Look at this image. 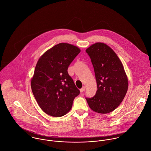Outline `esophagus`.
Listing matches in <instances>:
<instances>
[{
    "instance_id": "34e87169",
    "label": "esophagus",
    "mask_w": 151,
    "mask_h": 151,
    "mask_svg": "<svg viewBox=\"0 0 151 151\" xmlns=\"http://www.w3.org/2000/svg\"><path fill=\"white\" fill-rule=\"evenodd\" d=\"M85 86H83V87L80 89V92H81V93H82L83 92L85 91Z\"/></svg>"
}]
</instances>
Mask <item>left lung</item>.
Listing matches in <instances>:
<instances>
[{
    "label": "left lung",
    "instance_id": "8db88e82",
    "mask_svg": "<svg viewBox=\"0 0 151 151\" xmlns=\"http://www.w3.org/2000/svg\"><path fill=\"white\" fill-rule=\"evenodd\" d=\"M86 52L91 59L97 83L95 95L86 99L93 111L109 113L122 102L128 91L124 66L115 52L105 43H96Z\"/></svg>",
    "mask_w": 151,
    "mask_h": 151
}]
</instances>
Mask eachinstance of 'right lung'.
Here are the masks:
<instances>
[{
	"label": "right lung",
	"instance_id": "right-lung-1",
	"mask_svg": "<svg viewBox=\"0 0 151 151\" xmlns=\"http://www.w3.org/2000/svg\"><path fill=\"white\" fill-rule=\"evenodd\" d=\"M80 52L75 46L61 43L47 50L37 61L31 88L39 106L46 114L65 115L79 95L68 69Z\"/></svg>",
	"mask_w": 151,
	"mask_h": 151
}]
</instances>
